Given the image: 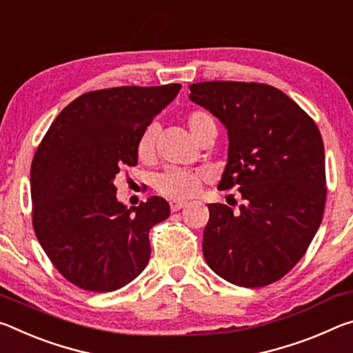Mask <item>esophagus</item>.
I'll use <instances>...</instances> for the list:
<instances>
[{
    "instance_id": "esophagus-1",
    "label": "esophagus",
    "mask_w": 353,
    "mask_h": 353,
    "mask_svg": "<svg viewBox=\"0 0 353 353\" xmlns=\"http://www.w3.org/2000/svg\"><path fill=\"white\" fill-rule=\"evenodd\" d=\"M186 206V201H178V200H172L170 201V210L175 212V211H180L181 208Z\"/></svg>"
}]
</instances>
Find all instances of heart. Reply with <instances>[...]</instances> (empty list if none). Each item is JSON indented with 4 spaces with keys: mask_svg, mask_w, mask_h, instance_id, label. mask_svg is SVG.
<instances>
[{
    "mask_svg": "<svg viewBox=\"0 0 353 353\" xmlns=\"http://www.w3.org/2000/svg\"><path fill=\"white\" fill-rule=\"evenodd\" d=\"M214 123L211 115L205 111H194L188 115L186 126L190 136L195 141L206 125ZM154 137L156 128L150 125L142 132L137 142V156L141 159H148L154 152ZM203 181V173L199 170H183V169H169L156 178V189L159 194L173 200H184L192 197L199 192Z\"/></svg>",
    "mask_w": 353,
    "mask_h": 353,
    "instance_id": "b5f03b06",
    "label": "heart"
}]
</instances>
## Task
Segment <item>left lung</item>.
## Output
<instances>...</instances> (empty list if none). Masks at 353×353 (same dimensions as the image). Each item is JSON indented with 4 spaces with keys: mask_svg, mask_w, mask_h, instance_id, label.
<instances>
[{
    "mask_svg": "<svg viewBox=\"0 0 353 353\" xmlns=\"http://www.w3.org/2000/svg\"><path fill=\"white\" fill-rule=\"evenodd\" d=\"M190 101L219 119L228 159L219 189L238 184V212L211 203L203 231L210 268L236 286L261 288L299 263L322 222L325 153L319 128L281 90L268 84L206 81Z\"/></svg>",
    "mask_w": 353,
    "mask_h": 353,
    "instance_id": "obj_1",
    "label": "left lung"
}]
</instances>
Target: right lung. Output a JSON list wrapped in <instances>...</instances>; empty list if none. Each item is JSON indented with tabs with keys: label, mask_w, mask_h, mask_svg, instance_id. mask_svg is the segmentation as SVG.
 <instances>
[{
	"label": "right lung",
	"mask_w": 353,
	"mask_h": 353,
	"mask_svg": "<svg viewBox=\"0 0 353 353\" xmlns=\"http://www.w3.org/2000/svg\"><path fill=\"white\" fill-rule=\"evenodd\" d=\"M180 84L103 89L78 97L51 123L31 165L32 225L65 279L109 292L148 264V233L170 216L164 199L130 210L117 200L115 175L137 164L139 137L178 95Z\"/></svg>",
	"instance_id": "obj_1"
}]
</instances>
